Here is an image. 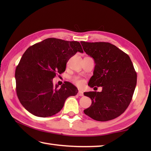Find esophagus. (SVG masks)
<instances>
[{
  "mask_svg": "<svg viewBox=\"0 0 151 151\" xmlns=\"http://www.w3.org/2000/svg\"><path fill=\"white\" fill-rule=\"evenodd\" d=\"M78 95L80 96V97H82V96H84V93H83V92L82 91H78Z\"/></svg>",
  "mask_w": 151,
  "mask_h": 151,
  "instance_id": "esophagus-1",
  "label": "esophagus"
}]
</instances>
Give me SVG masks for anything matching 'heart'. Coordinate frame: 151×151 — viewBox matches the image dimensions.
I'll return each instance as SVG.
<instances>
[{"instance_id": "b5f03b06", "label": "heart", "mask_w": 151, "mask_h": 151, "mask_svg": "<svg viewBox=\"0 0 151 151\" xmlns=\"http://www.w3.org/2000/svg\"><path fill=\"white\" fill-rule=\"evenodd\" d=\"M75 82L79 86H82L83 84H84V81L82 79H79L78 78H76L75 79Z\"/></svg>"}]
</instances>
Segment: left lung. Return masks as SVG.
I'll return each instance as SVG.
<instances>
[{"label":"left lung","mask_w":151,"mask_h":151,"mask_svg":"<svg viewBox=\"0 0 151 151\" xmlns=\"http://www.w3.org/2000/svg\"><path fill=\"white\" fill-rule=\"evenodd\" d=\"M81 43L95 63L88 86L102 88L101 92L84 93L92 101L84 114L99 121L114 119L126 110L135 90L137 74L132 61L128 54L110 43Z\"/></svg>","instance_id":"left-lung-1"}]
</instances>
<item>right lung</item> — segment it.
Masks as SVG:
<instances>
[{"instance_id":"add662e5","label":"right lung","mask_w":151,"mask_h":151,"mask_svg":"<svg viewBox=\"0 0 151 151\" xmlns=\"http://www.w3.org/2000/svg\"><path fill=\"white\" fill-rule=\"evenodd\" d=\"M77 52H83L78 41L52 37L28 48L15 74L17 97L27 111L37 117H50L62 110L67 98L77 94L78 89L71 83L65 82L60 88L52 83Z\"/></svg>"}]
</instances>
